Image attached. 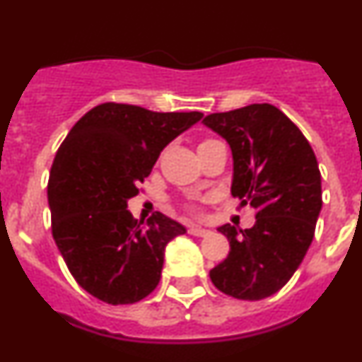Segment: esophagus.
I'll return each mask as SVG.
<instances>
[{
  "label": "esophagus",
  "mask_w": 362,
  "mask_h": 362,
  "mask_svg": "<svg viewBox=\"0 0 362 362\" xmlns=\"http://www.w3.org/2000/svg\"><path fill=\"white\" fill-rule=\"evenodd\" d=\"M188 232L192 235H197V238H206V235L211 234L209 228H202V227H197V225H192V227L188 228Z\"/></svg>",
  "instance_id": "1"
}]
</instances>
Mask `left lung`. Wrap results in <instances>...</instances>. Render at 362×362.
<instances>
[{
  "instance_id": "1",
  "label": "left lung",
  "mask_w": 362,
  "mask_h": 362,
  "mask_svg": "<svg viewBox=\"0 0 362 362\" xmlns=\"http://www.w3.org/2000/svg\"><path fill=\"white\" fill-rule=\"evenodd\" d=\"M227 141L234 173L230 192L257 211L255 225L218 232L228 257L209 271L218 291L245 301L276 294L301 266L322 209V181L310 142L274 105L253 103L204 117Z\"/></svg>"
}]
</instances>
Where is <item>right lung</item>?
Instances as JSON below:
<instances>
[{
	"mask_svg": "<svg viewBox=\"0 0 362 362\" xmlns=\"http://www.w3.org/2000/svg\"><path fill=\"white\" fill-rule=\"evenodd\" d=\"M200 119L102 103L59 146L47 188L52 238L71 276L100 301L137 303L158 285L165 246L186 227L162 213L137 223L128 200L163 148Z\"/></svg>",
	"mask_w": 362,
	"mask_h": 362,
	"instance_id": "obj_1",
	"label": "right lung"
}]
</instances>
